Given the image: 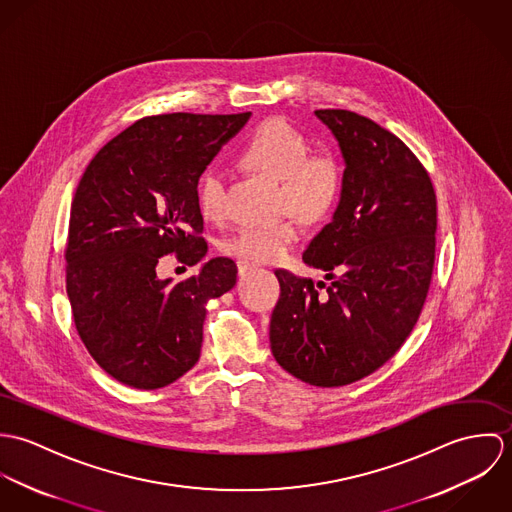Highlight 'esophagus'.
Masks as SVG:
<instances>
[{
	"label": "esophagus",
	"mask_w": 512,
	"mask_h": 512,
	"mask_svg": "<svg viewBox=\"0 0 512 512\" xmlns=\"http://www.w3.org/2000/svg\"><path fill=\"white\" fill-rule=\"evenodd\" d=\"M236 268H238V274H240V276H244V274H248L250 270H254V268H256V264L246 262V260H238V262H236Z\"/></svg>",
	"instance_id": "obj_1"
}]
</instances>
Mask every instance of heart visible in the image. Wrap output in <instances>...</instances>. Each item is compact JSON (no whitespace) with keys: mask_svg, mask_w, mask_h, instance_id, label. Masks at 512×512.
Here are the masks:
<instances>
[{"mask_svg":"<svg viewBox=\"0 0 512 512\" xmlns=\"http://www.w3.org/2000/svg\"><path fill=\"white\" fill-rule=\"evenodd\" d=\"M242 161L282 181V199L301 219L319 220L327 217L345 185V169L341 159L331 151L309 153L307 140L282 120L266 122L242 149ZM224 173L207 169L197 187L199 211L205 219L217 220L224 213ZM299 236L297 220L290 219L246 224L230 234L222 250L234 258L250 262L282 260Z\"/></svg>","mask_w":512,"mask_h":512,"instance_id":"obj_1","label":"heart"}]
</instances>
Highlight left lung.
<instances>
[{
	"mask_svg": "<svg viewBox=\"0 0 512 512\" xmlns=\"http://www.w3.org/2000/svg\"><path fill=\"white\" fill-rule=\"evenodd\" d=\"M315 116L339 144L345 185L303 262L331 284L276 270L270 347L295 378L333 388L380 368L412 333L432 282L438 215L430 175L402 140L349 110Z\"/></svg>",
	"mask_w": 512,
	"mask_h": 512,
	"instance_id": "obj_1",
	"label": "left lung"
}]
</instances>
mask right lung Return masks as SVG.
<instances>
[{
	"instance_id": "1",
	"label": "right lung",
	"mask_w": 512,
	"mask_h": 512,
	"mask_svg": "<svg viewBox=\"0 0 512 512\" xmlns=\"http://www.w3.org/2000/svg\"><path fill=\"white\" fill-rule=\"evenodd\" d=\"M252 114L144 118L88 163L71 205L67 293L76 331L118 382L155 390L199 361L205 303L236 284L230 258H209L201 236L199 177ZM177 251L191 279L156 278Z\"/></svg>"
}]
</instances>
